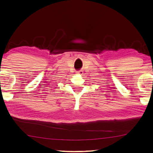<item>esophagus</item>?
Listing matches in <instances>:
<instances>
[{
	"instance_id": "34e87169",
	"label": "esophagus",
	"mask_w": 153,
	"mask_h": 153,
	"mask_svg": "<svg viewBox=\"0 0 153 153\" xmlns=\"http://www.w3.org/2000/svg\"><path fill=\"white\" fill-rule=\"evenodd\" d=\"M76 73H77V74H82V71H76Z\"/></svg>"
}]
</instances>
